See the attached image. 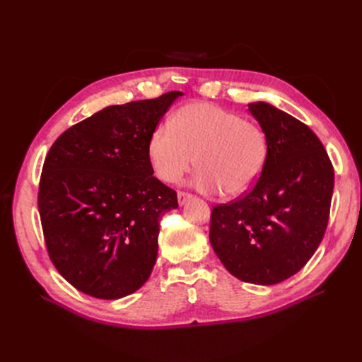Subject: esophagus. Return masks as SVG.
Listing matches in <instances>:
<instances>
[{
    "mask_svg": "<svg viewBox=\"0 0 362 362\" xmlns=\"http://www.w3.org/2000/svg\"><path fill=\"white\" fill-rule=\"evenodd\" d=\"M193 198V196L190 193H185V192H178V202L180 205H185L190 199Z\"/></svg>",
    "mask_w": 362,
    "mask_h": 362,
    "instance_id": "obj_1",
    "label": "esophagus"
}]
</instances>
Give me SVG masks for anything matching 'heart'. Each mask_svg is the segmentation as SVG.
<instances>
[{
	"instance_id": "b5f03b06",
	"label": "heart",
	"mask_w": 362,
	"mask_h": 362,
	"mask_svg": "<svg viewBox=\"0 0 362 362\" xmlns=\"http://www.w3.org/2000/svg\"><path fill=\"white\" fill-rule=\"evenodd\" d=\"M267 137L255 122L214 104L181 107L169 124L149 137L148 154L156 175L178 182L194 166L193 184L204 193H246L267 160Z\"/></svg>"
}]
</instances>
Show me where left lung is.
Listing matches in <instances>:
<instances>
[{
  "label": "left lung",
  "mask_w": 362,
  "mask_h": 362,
  "mask_svg": "<svg viewBox=\"0 0 362 362\" xmlns=\"http://www.w3.org/2000/svg\"><path fill=\"white\" fill-rule=\"evenodd\" d=\"M247 107L267 137V160L246 196L213 208L210 243L233 276L273 286L298 273L323 240L334 168L310 127L269 103Z\"/></svg>",
  "instance_id": "left-lung-1"
}]
</instances>
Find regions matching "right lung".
Listing matches in <instances>:
<instances>
[{"label":"right lung","instance_id":"obj_1","mask_svg":"<svg viewBox=\"0 0 362 362\" xmlns=\"http://www.w3.org/2000/svg\"><path fill=\"white\" fill-rule=\"evenodd\" d=\"M181 95L105 107L51 146L37 201L43 235L52 264L81 293L120 299L151 276L160 217L178 199L152 175L148 144Z\"/></svg>","mask_w":362,"mask_h":362}]
</instances>
